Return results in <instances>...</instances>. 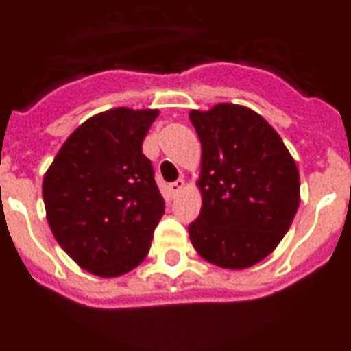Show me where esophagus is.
<instances>
[{"label": "esophagus", "mask_w": 351, "mask_h": 351, "mask_svg": "<svg viewBox=\"0 0 351 351\" xmlns=\"http://www.w3.org/2000/svg\"><path fill=\"white\" fill-rule=\"evenodd\" d=\"M184 187H185V182L182 180H176V182H173V184L169 185V193H171V196H176V194L178 193H182V191H184Z\"/></svg>", "instance_id": "esophagus-1"}]
</instances>
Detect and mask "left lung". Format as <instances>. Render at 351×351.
<instances>
[{"mask_svg": "<svg viewBox=\"0 0 351 351\" xmlns=\"http://www.w3.org/2000/svg\"><path fill=\"white\" fill-rule=\"evenodd\" d=\"M202 143L196 185L202 212L189 225L199 257L223 269L266 258L300 205V173L284 141L261 114L235 103L191 110Z\"/></svg>", "mask_w": 351, "mask_h": 351, "instance_id": "obj_1", "label": "left lung"}]
</instances>
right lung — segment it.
<instances>
[{"mask_svg":"<svg viewBox=\"0 0 351 351\" xmlns=\"http://www.w3.org/2000/svg\"><path fill=\"white\" fill-rule=\"evenodd\" d=\"M157 108L117 107L82 123L43 180L49 228L62 250L93 275L121 276L152 246L164 198L143 153Z\"/></svg>","mask_w":351,"mask_h":351,"instance_id":"add662e5","label":"right lung"}]
</instances>
